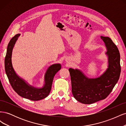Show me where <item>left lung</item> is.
I'll list each match as a JSON object with an SVG mask.
<instances>
[{
  "instance_id": "left-lung-1",
  "label": "left lung",
  "mask_w": 126,
  "mask_h": 126,
  "mask_svg": "<svg viewBox=\"0 0 126 126\" xmlns=\"http://www.w3.org/2000/svg\"><path fill=\"white\" fill-rule=\"evenodd\" d=\"M108 57V68L99 77H87L79 69L69 68L72 93L74 98L84 104L105 99L111 92L119 79L121 67L120 53L116 45L108 37L101 36Z\"/></svg>"
}]
</instances>
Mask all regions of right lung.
<instances>
[{"instance_id": "obj_1", "label": "right lung", "mask_w": 126, "mask_h": 126, "mask_svg": "<svg viewBox=\"0 0 126 126\" xmlns=\"http://www.w3.org/2000/svg\"><path fill=\"white\" fill-rule=\"evenodd\" d=\"M20 35V34L18 33L13 37L7 46L5 59L6 74L11 87L20 96L33 101L43 99L50 93L53 79L56 74L61 69L62 66L60 63H55L48 67L45 75L44 85L42 87L36 88L29 84L16 74L11 61L13 48Z\"/></svg>"}]
</instances>
